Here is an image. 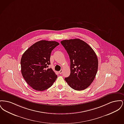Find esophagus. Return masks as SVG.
Masks as SVG:
<instances>
[{"label":"esophagus","mask_w":124,"mask_h":124,"mask_svg":"<svg viewBox=\"0 0 124 124\" xmlns=\"http://www.w3.org/2000/svg\"><path fill=\"white\" fill-rule=\"evenodd\" d=\"M63 70H61L59 71V74H61L63 73Z\"/></svg>","instance_id":"1"}]
</instances>
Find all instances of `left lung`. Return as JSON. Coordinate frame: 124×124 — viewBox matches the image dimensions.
<instances>
[{"label": "left lung", "mask_w": 124, "mask_h": 124, "mask_svg": "<svg viewBox=\"0 0 124 124\" xmlns=\"http://www.w3.org/2000/svg\"><path fill=\"white\" fill-rule=\"evenodd\" d=\"M61 44L70 59L71 73L65 80L77 91L87 88L93 82L98 68L96 53L88 44L78 39L64 40Z\"/></svg>", "instance_id": "left-lung-1"}]
</instances>
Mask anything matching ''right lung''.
Here are the masks:
<instances>
[{
	"instance_id": "1",
	"label": "right lung",
	"mask_w": 124,
	"mask_h": 124,
	"mask_svg": "<svg viewBox=\"0 0 124 124\" xmlns=\"http://www.w3.org/2000/svg\"><path fill=\"white\" fill-rule=\"evenodd\" d=\"M56 41L42 40L32 45L23 54L21 61V73L30 86L43 91L50 87L57 78L50 65L51 54L59 45Z\"/></svg>"
}]
</instances>
